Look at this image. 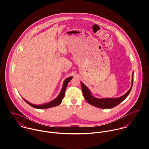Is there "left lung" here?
<instances>
[{
  "mask_svg": "<svg viewBox=\"0 0 149 149\" xmlns=\"http://www.w3.org/2000/svg\"><path fill=\"white\" fill-rule=\"evenodd\" d=\"M133 73L132 84L131 88L128 91V92H127L124 95L117 98H102V99L96 98L91 95V94L89 91V90L82 82H81V86L83 95L85 99L86 100V101L90 104L94 106V107L100 108V109H111L116 107V106H117V105H118L120 102H121L123 100H124L127 96L129 95L133 87Z\"/></svg>",
  "mask_w": 149,
  "mask_h": 149,
  "instance_id": "8db88e82",
  "label": "left lung"
}]
</instances>
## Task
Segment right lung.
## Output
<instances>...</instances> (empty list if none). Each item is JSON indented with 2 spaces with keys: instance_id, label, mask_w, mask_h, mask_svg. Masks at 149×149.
Here are the masks:
<instances>
[{
  "instance_id": "obj_1",
  "label": "right lung",
  "mask_w": 149,
  "mask_h": 149,
  "mask_svg": "<svg viewBox=\"0 0 149 149\" xmlns=\"http://www.w3.org/2000/svg\"><path fill=\"white\" fill-rule=\"evenodd\" d=\"M72 78V77H69L68 78H67L64 82H63V87H62V90L59 94V95L58 96V97H56L55 100H54L53 101H52L51 102H49V103H47V104H43V105H34V104H31L30 102H29L28 101H27L26 100H25L24 98V100L29 104L31 106H32V107L33 108H35V109H48V108H51V107H55V106H57L58 105H59L62 101V99L64 97V95H65V90H66V88L67 87V85L68 84V82L71 81V79Z\"/></svg>"
}]
</instances>
